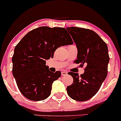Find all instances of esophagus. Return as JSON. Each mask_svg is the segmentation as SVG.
<instances>
[{"mask_svg":"<svg viewBox=\"0 0 121 121\" xmlns=\"http://www.w3.org/2000/svg\"><path fill=\"white\" fill-rule=\"evenodd\" d=\"M68 74V73L65 71H62L61 72V75L62 76H66Z\"/></svg>","mask_w":121,"mask_h":121,"instance_id":"1","label":"esophagus"}]
</instances>
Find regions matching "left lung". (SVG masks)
<instances>
[{
  "label": "left lung",
  "mask_w": 121,
  "mask_h": 121,
  "mask_svg": "<svg viewBox=\"0 0 121 121\" xmlns=\"http://www.w3.org/2000/svg\"><path fill=\"white\" fill-rule=\"evenodd\" d=\"M77 48L80 66L86 65L84 74L69 72L73 82L66 87L70 98L78 101L91 99L98 92L108 74L109 56L107 44L95 32L78 27L66 28Z\"/></svg>",
  "instance_id": "8db88e82"
}]
</instances>
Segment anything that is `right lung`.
I'll list each match as a JSON object with an SVG mask.
<instances>
[{
    "label": "right lung",
    "mask_w": 121,
    "mask_h": 121,
    "mask_svg": "<svg viewBox=\"0 0 121 121\" xmlns=\"http://www.w3.org/2000/svg\"><path fill=\"white\" fill-rule=\"evenodd\" d=\"M73 41L64 28L41 27L30 30L15 47L12 73L21 93L28 99L42 101L49 96L52 85L61 75L45 65L59 47Z\"/></svg>",
    "instance_id": "right-lung-1"
}]
</instances>
